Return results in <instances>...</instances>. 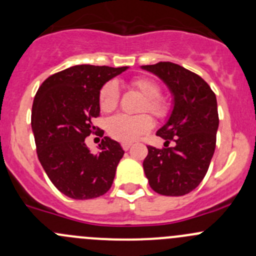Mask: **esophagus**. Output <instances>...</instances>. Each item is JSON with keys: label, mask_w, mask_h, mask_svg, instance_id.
<instances>
[{"label": "esophagus", "mask_w": 256, "mask_h": 256, "mask_svg": "<svg viewBox=\"0 0 256 256\" xmlns=\"http://www.w3.org/2000/svg\"><path fill=\"white\" fill-rule=\"evenodd\" d=\"M121 146H122V148L125 150V151H128V150L131 147V144H125V142H124L122 144H121Z\"/></svg>", "instance_id": "esophagus-1"}]
</instances>
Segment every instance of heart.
<instances>
[{
    "instance_id": "heart-1",
    "label": "heart",
    "mask_w": 256,
    "mask_h": 256,
    "mask_svg": "<svg viewBox=\"0 0 256 256\" xmlns=\"http://www.w3.org/2000/svg\"><path fill=\"white\" fill-rule=\"evenodd\" d=\"M134 89L144 98L140 108L141 112H148L158 120L168 118L171 112L170 102L161 96V86L148 78H136L131 82ZM120 102V88L115 79L109 80L99 92V106L102 112H112ZM154 126L152 118L147 114L131 116L118 114L108 121V132L114 140L130 144L138 140L141 135L148 132Z\"/></svg>"
}]
</instances>
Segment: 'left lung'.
Here are the masks:
<instances>
[{"instance_id": "left-lung-1", "label": "left lung", "mask_w": 256, "mask_h": 256, "mask_svg": "<svg viewBox=\"0 0 256 256\" xmlns=\"http://www.w3.org/2000/svg\"><path fill=\"white\" fill-rule=\"evenodd\" d=\"M164 80L174 96V112L156 135L164 147L147 146L144 171L150 187L162 196H184L198 187L207 174L219 125L216 98L198 74L171 63L142 66ZM174 142V146L169 144Z\"/></svg>"}]
</instances>
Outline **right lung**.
Here are the masks:
<instances>
[{"mask_svg": "<svg viewBox=\"0 0 256 256\" xmlns=\"http://www.w3.org/2000/svg\"><path fill=\"white\" fill-rule=\"evenodd\" d=\"M128 66H70L48 76L32 105V124L38 160L54 186L73 200H92L110 190L125 151L105 136L100 151L92 154L85 138H102L92 124L100 116L102 85Z\"/></svg>", "mask_w": 256, "mask_h": 256, "instance_id": "add662e5", "label": "right lung"}]
</instances>
